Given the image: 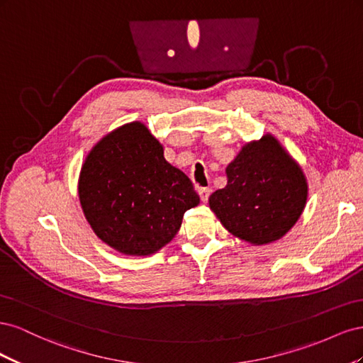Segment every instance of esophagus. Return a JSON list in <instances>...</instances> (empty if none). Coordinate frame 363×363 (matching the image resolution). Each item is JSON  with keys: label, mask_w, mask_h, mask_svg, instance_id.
I'll use <instances>...</instances> for the list:
<instances>
[{"label": "esophagus", "mask_w": 363, "mask_h": 363, "mask_svg": "<svg viewBox=\"0 0 363 363\" xmlns=\"http://www.w3.org/2000/svg\"><path fill=\"white\" fill-rule=\"evenodd\" d=\"M199 195H200L201 201L206 203L208 200V195H211V189H208V188H200L199 189Z\"/></svg>", "instance_id": "esophagus-1"}]
</instances>
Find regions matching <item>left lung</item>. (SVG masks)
Wrapping results in <instances>:
<instances>
[{"instance_id": "left-lung-1", "label": "left lung", "mask_w": 363, "mask_h": 363, "mask_svg": "<svg viewBox=\"0 0 363 363\" xmlns=\"http://www.w3.org/2000/svg\"><path fill=\"white\" fill-rule=\"evenodd\" d=\"M225 172L227 186L213 192L208 204L236 238L269 244L300 218L307 200L306 177L274 136L247 144Z\"/></svg>"}]
</instances>
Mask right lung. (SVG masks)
<instances>
[{"label":"right lung","mask_w":363,"mask_h":363,"mask_svg":"<svg viewBox=\"0 0 363 363\" xmlns=\"http://www.w3.org/2000/svg\"><path fill=\"white\" fill-rule=\"evenodd\" d=\"M79 196L103 242L128 256H148L177 235L184 212L200 203L188 175L163 157L142 123L103 138L87 155Z\"/></svg>","instance_id":"obj_1"}]
</instances>
